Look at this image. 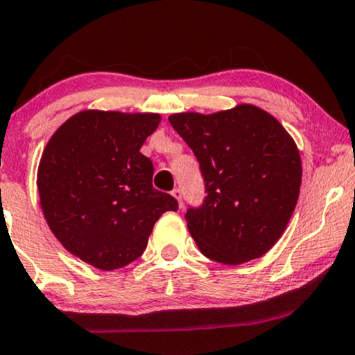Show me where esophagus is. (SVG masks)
Segmentation results:
<instances>
[{"label": "esophagus", "instance_id": "obj_1", "mask_svg": "<svg viewBox=\"0 0 355 355\" xmlns=\"http://www.w3.org/2000/svg\"><path fill=\"white\" fill-rule=\"evenodd\" d=\"M171 194H173V196L176 198L178 203H179V207H182V200H181L182 194H181V189H179V188H174V189H173V193H171Z\"/></svg>", "mask_w": 355, "mask_h": 355}]
</instances>
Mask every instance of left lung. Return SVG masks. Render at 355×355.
Instances as JSON below:
<instances>
[{"label": "left lung", "instance_id": "8db88e82", "mask_svg": "<svg viewBox=\"0 0 355 355\" xmlns=\"http://www.w3.org/2000/svg\"><path fill=\"white\" fill-rule=\"evenodd\" d=\"M171 125L200 162L201 207L186 222L201 254L237 266L262 257L283 235L301 186L295 140L254 105L201 115L176 113Z\"/></svg>", "mask_w": 355, "mask_h": 355}]
</instances>
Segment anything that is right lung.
<instances>
[{"mask_svg": "<svg viewBox=\"0 0 355 355\" xmlns=\"http://www.w3.org/2000/svg\"><path fill=\"white\" fill-rule=\"evenodd\" d=\"M157 113L86 110L60 125L42 154L37 186L57 240L87 264L120 269L146 250L154 223L178 201L152 186L140 152Z\"/></svg>", "mask_w": 355, "mask_h": 355, "instance_id": "add662e5", "label": "right lung"}]
</instances>
